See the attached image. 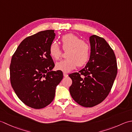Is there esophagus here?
<instances>
[{"mask_svg": "<svg viewBox=\"0 0 132 132\" xmlns=\"http://www.w3.org/2000/svg\"><path fill=\"white\" fill-rule=\"evenodd\" d=\"M63 75H64V77H67V76H68V73H66V72H64V73H63Z\"/></svg>", "mask_w": 132, "mask_h": 132, "instance_id": "obj_1", "label": "esophagus"}]
</instances>
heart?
<instances>
[{
    "instance_id": "b5f03b06",
    "label": "heart",
    "mask_w": 132,
    "mask_h": 132,
    "mask_svg": "<svg viewBox=\"0 0 132 132\" xmlns=\"http://www.w3.org/2000/svg\"><path fill=\"white\" fill-rule=\"evenodd\" d=\"M62 49L67 51V59L56 63V68L63 72H69L78 65L81 67L87 62L90 55V47L88 43L81 40L73 34L64 35L60 39ZM51 57L59 60L62 56V50L52 43L49 49Z\"/></svg>"
}]
</instances>
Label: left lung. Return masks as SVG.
<instances>
[{
  "label": "left lung",
  "instance_id": "obj_1",
  "mask_svg": "<svg viewBox=\"0 0 132 132\" xmlns=\"http://www.w3.org/2000/svg\"><path fill=\"white\" fill-rule=\"evenodd\" d=\"M89 60L79 72L69 75L72 84L69 92L73 100L84 107H93L102 103L113 85L117 73L113 50L103 37L95 35L89 38Z\"/></svg>",
  "mask_w": 132,
  "mask_h": 132
}]
</instances>
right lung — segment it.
<instances>
[{
    "label": "right lung",
    "mask_w": 132,
    "mask_h": 132,
    "mask_svg": "<svg viewBox=\"0 0 132 132\" xmlns=\"http://www.w3.org/2000/svg\"><path fill=\"white\" fill-rule=\"evenodd\" d=\"M55 36L54 30H45L26 37L12 55L11 84L18 98L32 108L51 104L63 78L60 70L51 71L55 64L49 49Z\"/></svg>",
    "instance_id": "right-lung-1"
}]
</instances>
